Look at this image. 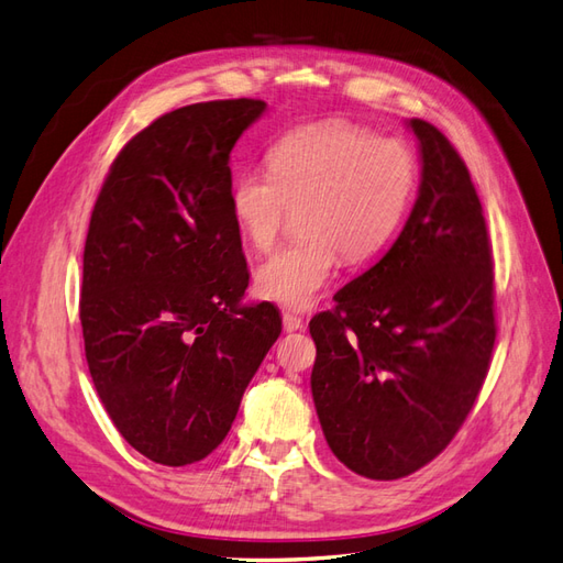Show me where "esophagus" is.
Instances as JSON below:
<instances>
[{"mask_svg": "<svg viewBox=\"0 0 563 563\" xmlns=\"http://www.w3.org/2000/svg\"><path fill=\"white\" fill-rule=\"evenodd\" d=\"M283 329H285L287 333H292V331H302V329H305V321L299 319L297 313L283 311Z\"/></svg>", "mask_w": 563, "mask_h": 563, "instance_id": "esophagus-1", "label": "esophagus"}]
</instances>
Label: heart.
<instances>
[{
	"mask_svg": "<svg viewBox=\"0 0 563 563\" xmlns=\"http://www.w3.org/2000/svg\"><path fill=\"white\" fill-rule=\"evenodd\" d=\"M266 173L230 185V213L242 238L266 252L290 213L302 242L273 252L254 271L258 297L280 307L313 305L338 266L364 264L408 213L417 163L408 143L350 122L297 126L273 143Z\"/></svg>",
	"mask_w": 563,
	"mask_h": 563,
	"instance_id": "obj_1",
	"label": "heart"
}]
</instances>
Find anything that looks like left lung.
I'll return each instance as SVG.
<instances>
[{"instance_id": "left-lung-1", "label": "left lung", "mask_w": 563, "mask_h": 563, "mask_svg": "<svg viewBox=\"0 0 563 563\" xmlns=\"http://www.w3.org/2000/svg\"><path fill=\"white\" fill-rule=\"evenodd\" d=\"M408 126L422 158L408 222L378 264L309 321L323 437L369 479H400L449 446L496 338L492 244L473 179L434 124Z\"/></svg>"}]
</instances>
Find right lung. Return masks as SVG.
<instances>
[{
    "mask_svg": "<svg viewBox=\"0 0 563 563\" xmlns=\"http://www.w3.org/2000/svg\"><path fill=\"white\" fill-rule=\"evenodd\" d=\"M264 100L158 117L117 155L84 250L86 360L110 420L153 463L203 461L278 341L271 302L242 305L250 271L230 213V151Z\"/></svg>",
    "mask_w": 563,
    "mask_h": 563,
    "instance_id": "add662e5",
    "label": "right lung"
}]
</instances>
